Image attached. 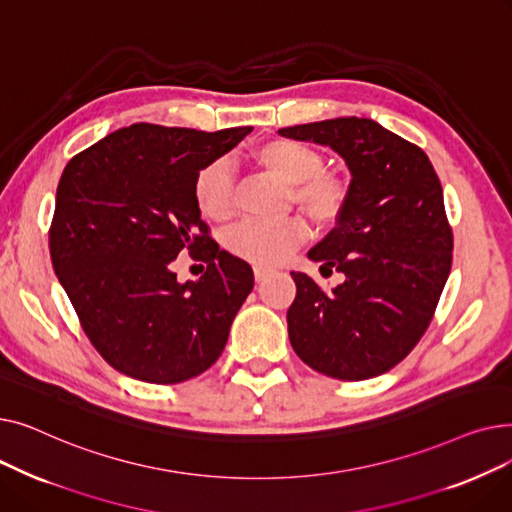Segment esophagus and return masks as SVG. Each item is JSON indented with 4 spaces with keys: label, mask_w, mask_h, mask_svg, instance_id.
<instances>
[{
    "label": "esophagus",
    "mask_w": 512,
    "mask_h": 512,
    "mask_svg": "<svg viewBox=\"0 0 512 512\" xmlns=\"http://www.w3.org/2000/svg\"><path fill=\"white\" fill-rule=\"evenodd\" d=\"M253 274H255V280L261 282V280H265L267 276H272L274 270H272V267H261V265H257V267H253Z\"/></svg>",
    "instance_id": "34e87169"
}]
</instances>
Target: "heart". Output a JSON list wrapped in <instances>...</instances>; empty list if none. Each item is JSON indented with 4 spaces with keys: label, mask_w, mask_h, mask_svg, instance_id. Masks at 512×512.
Returning <instances> with one entry per match:
<instances>
[{
    "label": "heart",
    "mask_w": 512,
    "mask_h": 512,
    "mask_svg": "<svg viewBox=\"0 0 512 512\" xmlns=\"http://www.w3.org/2000/svg\"><path fill=\"white\" fill-rule=\"evenodd\" d=\"M251 159L270 176L288 184V195L319 226L334 224L348 199L344 180L324 168L321 153L301 141L267 139L251 149ZM193 199L203 218L224 222L232 215V174L224 159L209 161L193 180ZM307 236L299 218L280 222L247 220L226 234L232 255L251 263H282Z\"/></svg>",
    "instance_id": "b5f03b06"
}]
</instances>
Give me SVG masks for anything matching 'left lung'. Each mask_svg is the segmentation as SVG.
Listing matches in <instances>:
<instances>
[{"label":"left lung","mask_w":512,"mask_h":512,"mask_svg":"<svg viewBox=\"0 0 512 512\" xmlns=\"http://www.w3.org/2000/svg\"><path fill=\"white\" fill-rule=\"evenodd\" d=\"M326 145L351 172L336 228L307 253L344 282L321 290L303 272L286 321L294 353L328 378L359 382L390 371L427 330L450 274L452 232L432 161L369 118L280 128Z\"/></svg>","instance_id":"1"}]
</instances>
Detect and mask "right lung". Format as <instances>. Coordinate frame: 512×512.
Here are the masks:
<instances>
[{
	"mask_svg": "<svg viewBox=\"0 0 512 512\" xmlns=\"http://www.w3.org/2000/svg\"><path fill=\"white\" fill-rule=\"evenodd\" d=\"M251 126L203 132L132 124L74 155L58 184L51 263L97 353L147 384H180L222 355L253 270L207 236L197 172ZM182 250L208 263L182 285Z\"/></svg>",
	"mask_w": 512,
	"mask_h": 512,
	"instance_id": "1",
	"label": "right lung"
}]
</instances>
